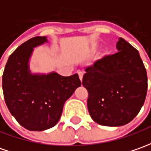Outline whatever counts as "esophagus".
Returning <instances> with one entry per match:
<instances>
[{
    "instance_id": "34e87169",
    "label": "esophagus",
    "mask_w": 151,
    "mask_h": 151,
    "mask_svg": "<svg viewBox=\"0 0 151 151\" xmlns=\"http://www.w3.org/2000/svg\"><path fill=\"white\" fill-rule=\"evenodd\" d=\"M83 73L82 72H79V73H78V77H79L80 81L83 80Z\"/></svg>"
}]
</instances>
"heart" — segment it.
<instances>
[{"label":"heart","mask_w":151,"mask_h":151,"mask_svg":"<svg viewBox=\"0 0 151 151\" xmlns=\"http://www.w3.org/2000/svg\"><path fill=\"white\" fill-rule=\"evenodd\" d=\"M94 49H95V47H94V46H93V50H94Z\"/></svg>","instance_id":"heart-1"}]
</instances>
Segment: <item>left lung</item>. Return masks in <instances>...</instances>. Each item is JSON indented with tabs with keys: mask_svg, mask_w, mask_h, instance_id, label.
Instances as JSON below:
<instances>
[{
	"mask_svg": "<svg viewBox=\"0 0 151 151\" xmlns=\"http://www.w3.org/2000/svg\"><path fill=\"white\" fill-rule=\"evenodd\" d=\"M117 53L86 68L82 83L88 90V108L94 122L124 126L136 116L147 93V73L139 52L122 38Z\"/></svg>",
	"mask_w": 151,
	"mask_h": 151,
	"instance_id": "left-lung-1",
	"label": "left lung"
}]
</instances>
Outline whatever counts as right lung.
<instances>
[{
    "label": "right lung",
    "mask_w": 151,
    "mask_h": 151,
    "mask_svg": "<svg viewBox=\"0 0 151 151\" xmlns=\"http://www.w3.org/2000/svg\"><path fill=\"white\" fill-rule=\"evenodd\" d=\"M45 36L31 38L10 55L2 76L4 98L11 115L29 131L54 127L64 102L81 86L78 73L63 77L57 73L32 74L29 59L34 48L47 42Z\"/></svg>",
    "instance_id": "obj_1"
}]
</instances>
